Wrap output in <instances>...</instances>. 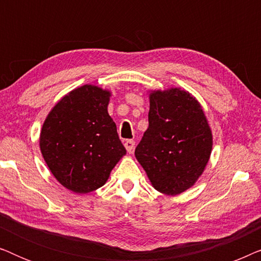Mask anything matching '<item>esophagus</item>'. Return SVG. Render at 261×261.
<instances>
[{"mask_svg":"<svg viewBox=\"0 0 261 261\" xmlns=\"http://www.w3.org/2000/svg\"><path fill=\"white\" fill-rule=\"evenodd\" d=\"M124 147H126L128 153H132L135 147V141L134 140H126L124 141Z\"/></svg>","mask_w":261,"mask_h":261,"instance_id":"1","label":"esophagus"}]
</instances>
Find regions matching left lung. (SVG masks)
<instances>
[{
    "label": "left lung",
    "mask_w": 261,
    "mask_h": 261,
    "mask_svg": "<svg viewBox=\"0 0 261 261\" xmlns=\"http://www.w3.org/2000/svg\"><path fill=\"white\" fill-rule=\"evenodd\" d=\"M212 149V129L194 96L180 88L149 94L148 128L135 156L155 190L174 196L191 188Z\"/></svg>",
    "instance_id": "1"
}]
</instances>
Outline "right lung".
Masks as SVG:
<instances>
[{"mask_svg": "<svg viewBox=\"0 0 261 261\" xmlns=\"http://www.w3.org/2000/svg\"><path fill=\"white\" fill-rule=\"evenodd\" d=\"M110 91L85 84L64 96L40 132V151L63 187L76 194L101 188L126 154L108 114Z\"/></svg>", "mask_w": 261, "mask_h": 261, "instance_id": "right-lung-1", "label": "right lung"}]
</instances>
